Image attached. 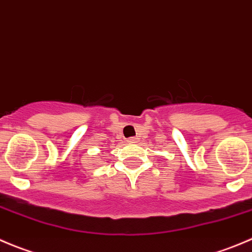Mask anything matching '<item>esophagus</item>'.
<instances>
[{"label":"esophagus","mask_w":252,"mask_h":252,"mask_svg":"<svg viewBox=\"0 0 252 252\" xmlns=\"http://www.w3.org/2000/svg\"><path fill=\"white\" fill-rule=\"evenodd\" d=\"M138 140H139V138H135V136H133V138H129L128 140V142H138Z\"/></svg>","instance_id":"esophagus-1"}]
</instances>
